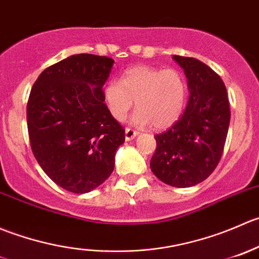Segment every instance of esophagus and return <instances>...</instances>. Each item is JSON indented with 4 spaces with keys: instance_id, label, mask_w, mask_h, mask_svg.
<instances>
[{
    "instance_id": "esophagus-1",
    "label": "esophagus",
    "mask_w": 259,
    "mask_h": 259,
    "mask_svg": "<svg viewBox=\"0 0 259 259\" xmlns=\"http://www.w3.org/2000/svg\"><path fill=\"white\" fill-rule=\"evenodd\" d=\"M124 135H126V141H132L133 138H135L136 136L138 135V133L132 128H126V132H124Z\"/></svg>"
}]
</instances>
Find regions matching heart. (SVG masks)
Here are the masks:
<instances>
[{
  "mask_svg": "<svg viewBox=\"0 0 259 259\" xmlns=\"http://www.w3.org/2000/svg\"><path fill=\"white\" fill-rule=\"evenodd\" d=\"M186 85L175 69L137 65L127 69L121 81L111 80L104 87V99L109 112L122 121L133 104L138 109L131 122L138 127L152 123L157 130L172 126L180 117Z\"/></svg>",
  "mask_w": 259,
  "mask_h": 259,
  "instance_id": "heart-1",
  "label": "heart"
}]
</instances>
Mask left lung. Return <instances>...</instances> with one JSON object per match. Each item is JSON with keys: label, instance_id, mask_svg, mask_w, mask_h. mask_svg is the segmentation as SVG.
<instances>
[{"label": "left lung", "instance_id": "1", "mask_svg": "<svg viewBox=\"0 0 259 259\" xmlns=\"http://www.w3.org/2000/svg\"><path fill=\"white\" fill-rule=\"evenodd\" d=\"M188 79L189 101L170 130L156 135L151 170L162 183L190 188L219 163L230 122L227 88L213 69L194 58L174 55Z\"/></svg>", "mask_w": 259, "mask_h": 259}]
</instances>
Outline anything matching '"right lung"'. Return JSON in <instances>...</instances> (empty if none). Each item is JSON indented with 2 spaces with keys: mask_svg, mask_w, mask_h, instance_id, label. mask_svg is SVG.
Returning <instances> with one entry per match:
<instances>
[{
  "mask_svg": "<svg viewBox=\"0 0 259 259\" xmlns=\"http://www.w3.org/2000/svg\"><path fill=\"white\" fill-rule=\"evenodd\" d=\"M114 60L76 54L49 66L27 102L30 145L46 175L84 194L111 176L124 130L104 103L103 85Z\"/></svg>",
  "mask_w": 259,
  "mask_h": 259,
  "instance_id": "1",
  "label": "right lung"
}]
</instances>
